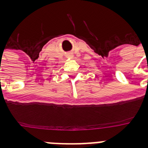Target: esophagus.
Wrapping results in <instances>:
<instances>
[{"mask_svg": "<svg viewBox=\"0 0 148 148\" xmlns=\"http://www.w3.org/2000/svg\"><path fill=\"white\" fill-rule=\"evenodd\" d=\"M73 56V55H71V56Z\"/></svg>", "mask_w": 148, "mask_h": 148, "instance_id": "34e87169", "label": "esophagus"}]
</instances>
